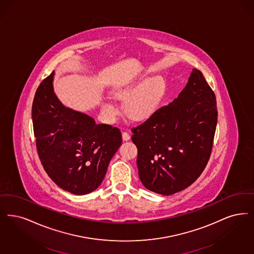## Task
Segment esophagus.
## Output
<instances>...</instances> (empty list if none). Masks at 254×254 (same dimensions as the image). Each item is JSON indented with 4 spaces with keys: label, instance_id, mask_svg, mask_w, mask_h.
<instances>
[{
    "label": "esophagus",
    "instance_id": "34e87169",
    "mask_svg": "<svg viewBox=\"0 0 254 254\" xmlns=\"http://www.w3.org/2000/svg\"><path fill=\"white\" fill-rule=\"evenodd\" d=\"M122 138L124 141H128L130 136H129V134L127 132L124 131L122 133Z\"/></svg>",
    "mask_w": 254,
    "mask_h": 254
}]
</instances>
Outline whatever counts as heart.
Segmentation results:
<instances>
[{"mask_svg":"<svg viewBox=\"0 0 254 254\" xmlns=\"http://www.w3.org/2000/svg\"><path fill=\"white\" fill-rule=\"evenodd\" d=\"M165 90V82L162 76L142 75L134 80L120 84L112 91V95L125 101V112L134 121L148 119L157 111ZM101 111L105 118L113 121L119 114L118 108L111 101L101 103Z\"/></svg>","mask_w":254,"mask_h":254,"instance_id":"b5f03b06","label":"heart"}]
</instances>
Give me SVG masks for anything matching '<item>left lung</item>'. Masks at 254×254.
<instances>
[{"instance_id":"1","label":"left lung","mask_w":254,"mask_h":254,"mask_svg":"<svg viewBox=\"0 0 254 254\" xmlns=\"http://www.w3.org/2000/svg\"><path fill=\"white\" fill-rule=\"evenodd\" d=\"M216 123L215 95L193 69L176 99L131 129L143 186L163 195L190 186L210 159Z\"/></svg>"}]
</instances>
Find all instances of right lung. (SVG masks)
I'll list each match as a JSON object with an SVG mask.
<instances>
[{
    "label": "right lung",
    "instance_id": "right-lung-1",
    "mask_svg": "<svg viewBox=\"0 0 254 254\" xmlns=\"http://www.w3.org/2000/svg\"><path fill=\"white\" fill-rule=\"evenodd\" d=\"M55 71L41 82L32 107L34 133L44 170L61 189L91 193L101 184L122 143L119 128L65 107L54 91Z\"/></svg>",
    "mask_w": 254,
    "mask_h": 254
}]
</instances>
